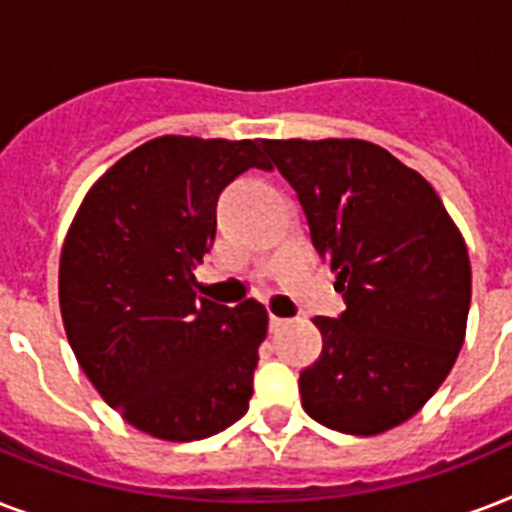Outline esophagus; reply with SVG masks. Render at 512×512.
Returning a JSON list of instances; mask_svg holds the SVG:
<instances>
[{"label": "esophagus", "mask_w": 512, "mask_h": 512, "mask_svg": "<svg viewBox=\"0 0 512 512\" xmlns=\"http://www.w3.org/2000/svg\"><path fill=\"white\" fill-rule=\"evenodd\" d=\"M268 321H271V332H279V329L287 327V319H281V316H273V313H271V319H268Z\"/></svg>", "instance_id": "34e87169"}]
</instances>
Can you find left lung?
Wrapping results in <instances>:
<instances>
[{"instance_id":"obj_1","label":"left lung","mask_w":512,"mask_h":512,"mask_svg":"<svg viewBox=\"0 0 512 512\" xmlns=\"http://www.w3.org/2000/svg\"><path fill=\"white\" fill-rule=\"evenodd\" d=\"M337 273L340 319L300 372L313 420L377 436L420 412L452 372L470 311V257L433 185L369 140H263Z\"/></svg>"}]
</instances>
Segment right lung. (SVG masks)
I'll return each instance as SVG.
<instances>
[{"label": "right lung", "instance_id": "add662e5", "mask_svg": "<svg viewBox=\"0 0 512 512\" xmlns=\"http://www.w3.org/2000/svg\"><path fill=\"white\" fill-rule=\"evenodd\" d=\"M257 140L164 135L122 156L84 196L60 252L68 345L103 401L162 441H199L244 417L268 311L196 295L217 196Z\"/></svg>", "mask_w": 512, "mask_h": 512}]
</instances>
